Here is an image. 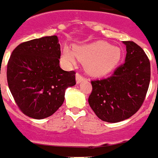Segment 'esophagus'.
Instances as JSON below:
<instances>
[{
    "mask_svg": "<svg viewBox=\"0 0 158 158\" xmlns=\"http://www.w3.org/2000/svg\"><path fill=\"white\" fill-rule=\"evenodd\" d=\"M85 80V77L80 74V73H77L76 74V82L77 84H80L81 82Z\"/></svg>",
    "mask_w": 158,
    "mask_h": 158,
    "instance_id": "1",
    "label": "esophagus"
}]
</instances>
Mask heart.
Returning <instances> with one entry per match:
<instances>
[{"label":"heart","instance_id":"heart-1","mask_svg":"<svg viewBox=\"0 0 158 158\" xmlns=\"http://www.w3.org/2000/svg\"><path fill=\"white\" fill-rule=\"evenodd\" d=\"M120 50L110 46L105 42L98 41L86 45L75 46L73 50L65 47L62 50V60L68 65H74L77 58L86 62L89 72L103 74L111 70L120 58Z\"/></svg>","mask_w":158,"mask_h":158}]
</instances>
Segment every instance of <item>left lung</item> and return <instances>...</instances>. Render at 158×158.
Wrapping results in <instances>:
<instances>
[{
  "instance_id": "obj_1",
  "label": "left lung",
  "mask_w": 158,
  "mask_h": 158,
  "mask_svg": "<svg viewBox=\"0 0 158 158\" xmlns=\"http://www.w3.org/2000/svg\"><path fill=\"white\" fill-rule=\"evenodd\" d=\"M125 62L109 77L92 81L89 104L101 120L118 123L135 114L142 106L150 81V63L144 51L124 41Z\"/></svg>"
}]
</instances>
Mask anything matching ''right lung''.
Segmentation results:
<instances>
[{
    "label": "right lung",
    "mask_w": 158,
    "mask_h": 158,
    "mask_svg": "<svg viewBox=\"0 0 158 158\" xmlns=\"http://www.w3.org/2000/svg\"><path fill=\"white\" fill-rule=\"evenodd\" d=\"M60 44L56 35L19 44L8 60L7 81L22 112L31 118L51 116L63 104L65 92L76 85L74 71L59 65Z\"/></svg>",
    "instance_id": "right-lung-1"
}]
</instances>
